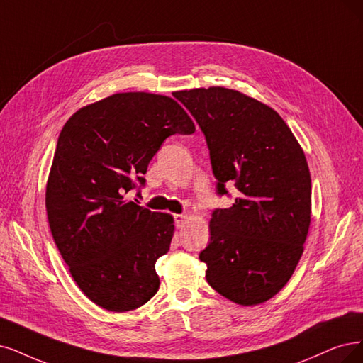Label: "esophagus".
Wrapping results in <instances>:
<instances>
[{
    "instance_id": "esophagus-1",
    "label": "esophagus",
    "mask_w": 363,
    "mask_h": 363,
    "mask_svg": "<svg viewBox=\"0 0 363 363\" xmlns=\"http://www.w3.org/2000/svg\"><path fill=\"white\" fill-rule=\"evenodd\" d=\"M174 223H177L178 229H182V227L186 223V216H184V213H179V216H174Z\"/></svg>"
}]
</instances>
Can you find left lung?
Instances as JSON below:
<instances>
[{
    "mask_svg": "<svg viewBox=\"0 0 363 363\" xmlns=\"http://www.w3.org/2000/svg\"><path fill=\"white\" fill-rule=\"evenodd\" d=\"M202 128L218 194L235 182L230 208L209 221V286L251 306L274 298L302 257L311 224V174L294 134L272 107L223 86L174 94Z\"/></svg>",
    "mask_w": 363,
    "mask_h": 363,
    "instance_id": "1",
    "label": "left lung"
}]
</instances>
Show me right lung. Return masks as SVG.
Listing matches in <instances>:
<instances>
[{
  "label": "right lung",
  "instance_id": "right-lung-1",
  "mask_svg": "<svg viewBox=\"0 0 363 363\" xmlns=\"http://www.w3.org/2000/svg\"><path fill=\"white\" fill-rule=\"evenodd\" d=\"M194 130L172 97L118 92L80 107L60 133L46 182L49 227L77 287L107 311L138 310L158 291L155 262L174 221L128 193L145 184L164 139Z\"/></svg>",
  "mask_w": 363,
  "mask_h": 363
}]
</instances>
